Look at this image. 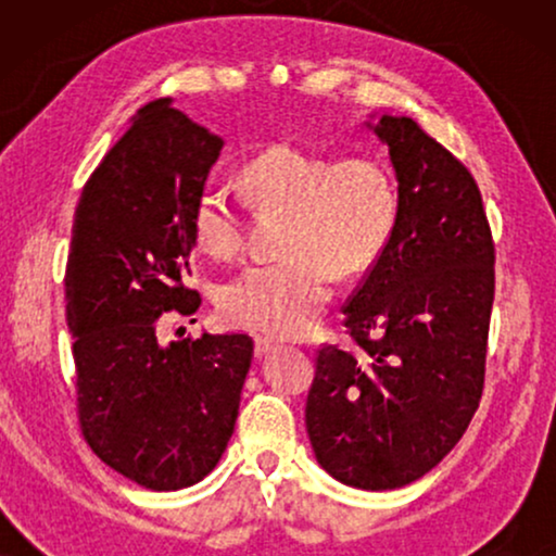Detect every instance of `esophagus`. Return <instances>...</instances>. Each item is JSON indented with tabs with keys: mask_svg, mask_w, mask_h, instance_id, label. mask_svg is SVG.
<instances>
[{
	"mask_svg": "<svg viewBox=\"0 0 556 556\" xmlns=\"http://www.w3.org/2000/svg\"><path fill=\"white\" fill-rule=\"evenodd\" d=\"M278 346H280L278 341H273V339H255V356H257V359H263V356L276 352Z\"/></svg>",
	"mask_w": 556,
	"mask_h": 556,
	"instance_id": "esophagus-1",
	"label": "esophagus"
}]
</instances>
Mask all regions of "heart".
<instances>
[{
    "instance_id": "b5f03b06",
    "label": "heart",
    "mask_w": 556,
    "mask_h": 556,
    "mask_svg": "<svg viewBox=\"0 0 556 556\" xmlns=\"http://www.w3.org/2000/svg\"><path fill=\"white\" fill-rule=\"evenodd\" d=\"M257 212H286L276 263L250 265L219 291V311L238 329L299 337L329 306L337 273L354 278L377 263L392 238L397 194L382 164L333 162L299 147L265 149L240 174ZM197 245L227 261L245 245L248 217L223 187L202 189L192 207Z\"/></svg>"
}]
</instances>
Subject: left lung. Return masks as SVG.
<instances>
[{
	"instance_id": "8db88e82",
	"label": "left lung",
	"mask_w": 556,
	"mask_h": 556,
	"mask_svg": "<svg viewBox=\"0 0 556 556\" xmlns=\"http://www.w3.org/2000/svg\"><path fill=\"white\" fill-rule=\"evenodd\" d=\"M367 126L390 151L397 219L344 306L359 354L316 356L306 430L326 473L392 491L435 468L478 409L496 255L466 166L413 118Z\"/></svg>"
}]
</instances>
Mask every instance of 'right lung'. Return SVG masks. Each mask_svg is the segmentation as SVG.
<instances>
[{
    "label": "right lung",
    "instance_id": "obj_1",
    "mask_svg": "<svg viewBox=\"0 0 556 556\" xmlns=\"http://www.w3.org/2000/svg\"><path fill=\"white\" fill-rule=\"evenodd\" d=\"M223 139L143 105L83 187L65 270L83 438L151 491L202 481L223 458L253 362L245 333L159 341L166 311L192 316V207Z\"/></svg>",
    "mask_w": 556,
    "mask_h": 556
}]
</instances>
